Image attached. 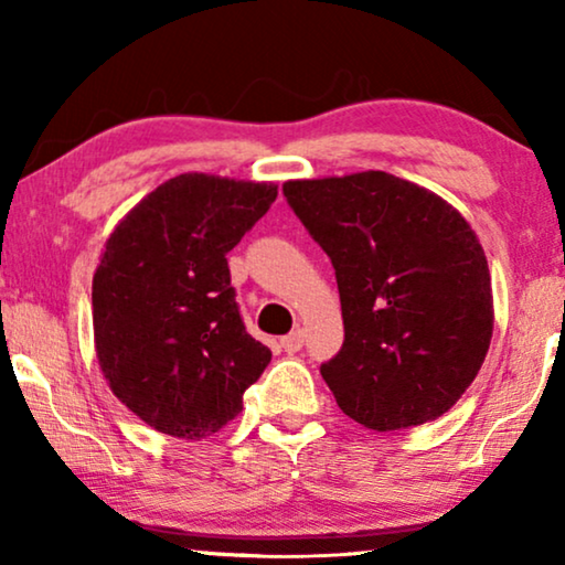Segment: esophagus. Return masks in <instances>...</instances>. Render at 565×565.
<instances>
[{
    "label": "esophagus",
    "mask_w": 565,
    "mask_h": 565,
    "mask_svg": "<svg viewBox=\"0 0 565 565\" xmlns=\"http://www.w3.org/2000/svg\"><path fill=\"white\" fill-rule=\"evenodd\" d=\"M282 350L288 352V354H292V352H298L300 347H303V331L300 329H296V331H290L288 337H282Z\"/></svg>",
    "instance_id": "esophagus-1"
}]
</instances>
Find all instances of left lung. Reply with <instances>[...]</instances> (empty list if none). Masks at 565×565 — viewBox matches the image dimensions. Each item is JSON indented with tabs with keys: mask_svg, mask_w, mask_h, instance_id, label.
<instances>
[{
	"mask_svg": "<svg viewBox=\"0 0 565 565\" xmlns=\"http://www.w3.org/2000/svg\"><path fill=\"white\" fill-rule=\"evenodd\" d=\"M285 198L337 273L344 344L321 375L367 429L450 412L493 334L491 273L470 223L388 172L288 180Z\"/></svg>",
	"mask_w": 565,
	"mask_h": 565,
	"instance_id": "left-lung-1",
	"label": "left lung"
}]
</instances>
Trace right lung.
Segmentation results:
<instances>
[{"label":"right lung","instance_id":"right-lung-1","mask_svg":"<svg viewBox=\"0 0 565 565\" xmlns=\"http://www.w3.org/2000/svg\"><path fill=\"white\" fill-rule=\"evenodd\" d=\"M275 198V182L177 174L107 236L92 277L97 362L120 404L161 435H215L273 358L246 334L226 254Z\"/></svg>","mask_w":565,"mask_h":565}]
</instances>
